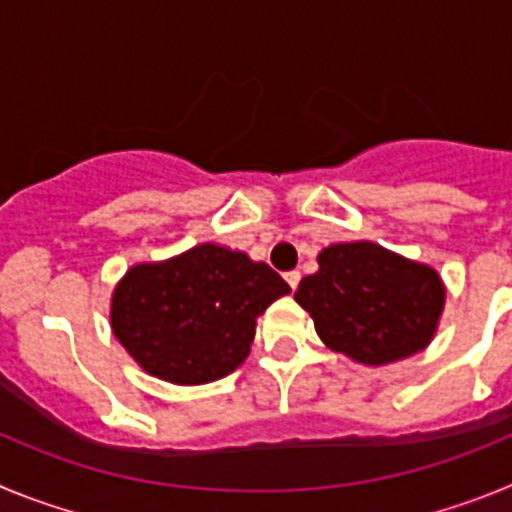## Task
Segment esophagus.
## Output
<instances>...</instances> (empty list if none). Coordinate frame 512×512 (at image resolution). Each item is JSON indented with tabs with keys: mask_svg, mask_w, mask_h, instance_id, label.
<instances>
[{
	"mask_svg": "<svg viewBox=\"0 0 512 512\" xmlns=\"http://www.w3.org/2000/svg\"><path fill=\"white\" fill-rule=\"evenodd\" d=\"M284 279H287L289 287L297 289V284H300V271H287V274H284Z\"/></svg>",
	"mask_w": 512,
	"mask_h": 512,
	"instance_id": "34e87169",
	"label": "esophagus"
}]
</instances>
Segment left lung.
I'll return each mask as SVG.
<instances>
[{"label":"left lung","instance_id":"obj_1","mask_svg":"<svg viewBox=\"0 0 512 512\" xmlns=\"http://www.w3.org/2000/svg\"><path fill=\"white\" fill-rule=\"evenodd\" d=\"M320 341L356 364L384 366L423 351L441 320L446 287L433 266L372 241L330 243L295 292Z\"/></svg>","mask_w":512,"mask_h":512}]
</instances>
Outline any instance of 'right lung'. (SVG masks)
<instances>
[{
    "mask_svg": "<svg viewBox=\"0 0 512 512\" xmlns=\"http://www.w3.org/2000/svg\"><path fill=\"white\" fill-rule=\"evenodd\" d=\"M289 284L264 261L220 243H200L166 261L135 264L117 282L110 325L151 377L207 384L251 354L256 318Z\"/></svg>",
    "mask_w": 512,
    "mask_h": 512,
    "instance_id": "right-lung-1",
    "label": "right lung"
}]
</instances>
